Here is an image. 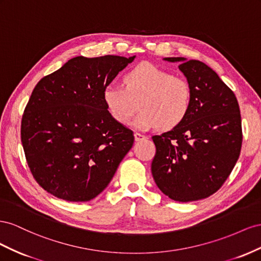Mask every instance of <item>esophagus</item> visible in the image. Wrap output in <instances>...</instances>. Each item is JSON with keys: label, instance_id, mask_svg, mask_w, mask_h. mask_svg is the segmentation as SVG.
I'll return each mask as SVG.
<instances>
[{"label": "esophagus", "instance_id": "obj_1", "mask_svg": "<svg viewBox=\"0 0 261 261\" xmlns=\"http://www.w3.org/2000/svg\"><path fill=\"white\" fill-rule=\"evenodd\" d=\"M144 139H146L145 136L141 135V133H139V132H136V133H135V140H136V141H141V140H144Z\"/></svg>", "mask_w": 261, "mask_h": 261}]
</instances>
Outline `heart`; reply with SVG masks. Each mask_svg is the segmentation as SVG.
I'll return each instance as SVG.
<instances>
[{"label":"heart","mask_w":261,"mask_h":261,"mask_svg":"<svg viewBox=\"0 0 261 261\" xmlns=\"http://www.w3.org/2000/svg\"><path fill=\"white\" fill-rule=\"evenodd\" d=\"M125 87L108 84L102 97L110 116L125 124L136 113L133 125L141 130L159 126L170 130L180 124L191 108L192 91L187 81L151 63L132 69L124 77Z\"/></svg>","instance_id":"1"}]
</instances>
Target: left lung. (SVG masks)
<instances>
[{
    "instance_id": "1",
    "label": "left lung",
    "mask_w": 261,
    "mask_h": 261,
    "mask_svg": "<svg viewBox=\"0 0 261 261\" xmlns=\"http://www.w3.org/2000/svg\"><path fill=\"white\" fill-rule=\"evenodd\" d=\"M164 60L180 63L178 68L190 84L192 102L180 124L152 137L156 146L152 175L170 199H204L222 187L240 158V106L232 89L205 63L180 57Z\"/></svg>"
}]
</instances>
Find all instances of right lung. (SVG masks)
Here are the masks:
<instances>
[{
  "mask_svg": "<svg viewBox=\"0 0 261 261\" xmlns=\"http://www.w3.org/2000/svg\"><path fill=\"white\" fill-rule=\"evenodd\" d=\"M135 58L75 57L35 86L20 139L34 178L52 196L97 197L130 151L133 132L110 116L102 92Z\"/></svg>",
  "mask_w": 261,
  "mask_h": 261,
  "instance_id": "add662e5",
  "label": "right lung"
}]
</instances>
